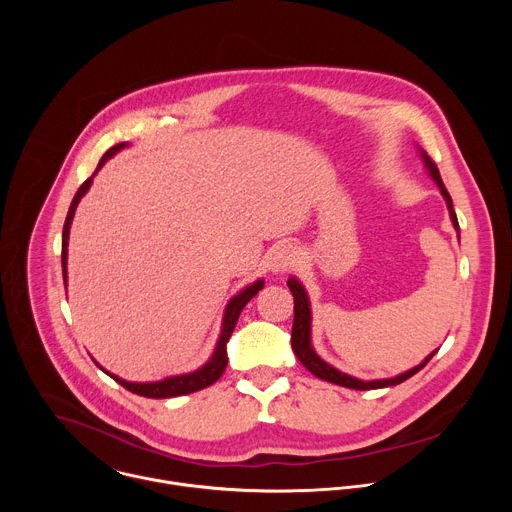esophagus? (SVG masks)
Instances as JSON below:
<instances>
[{
	"label": "esophagus",
	"instance_id": "esophagus-1",
	"mask_svg": "<svg viewBox=\"0 0 512 512\" xmlns=\"http://www.w3.org/2000/svg\"><path fill=\"white\" fill-rule=\"evenodd\" d=\"M298 259H300V255L294 245H279L269 255V267H271V271L283 273V271H289L291 267H296Z\"/></svg>",
	"mask_w": 512,
	"mask_h": 512
}]
</instances>
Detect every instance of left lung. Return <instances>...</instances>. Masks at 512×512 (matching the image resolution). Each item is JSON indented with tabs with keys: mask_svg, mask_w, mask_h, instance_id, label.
Here are the masks:
<instances>
[{
	"mask_svg": "<svg viewBox=\"0 0 512 512\" xmlns=\"http://www.w3.org/2000/svg\"><path fill=\"white\" fill-rule=\"evenodd\" d=\"M421 158L431 174V178L435 180V184L440 186L444 198H446V204H448V210H450V216H452V223H454V229L460 231V225H458V216L454 212V204H452V198H450V192L446 190L444 182H442V176H440V170H437L435 162L425 154L421 152ZM287 287L291 294H294V328H291V348H294L296 356L300 358V362L304 364V367L316 375L318 379L322 381H328V383H334V385H340V387H348V389H358V391H369V389H383V387H391V385H399L403 381H407L409 377H413L415 373H419L425 364L431 360V356L435 352H431L421 364H417L415 369L395 377V379H381V381H360V379H354V377H348L340 371H336L334 367H330L328 362H324L312 348L310 344V302H308V296H306V289L302 287V283L298 279H287Z\"/></svg>",
	"mask_w": 512,
	"mask_h": 512,
	"instance_id": "1",
	"label": "left lung"
}]
</instances>
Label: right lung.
<instances>
[{
	"label": "right lung",
	"mask_w": 512,
	"mask_h": 512,
	"mask_svg": "<svg viewBox=\"0 0 512 512\" xmlns=\"http://www.w3.org/2000/svg\"><path fill=\"white\" fill-rule=\"evenodd\" d=\"M125 148V143H117L113 145V148L101 158L97 170L113 156L117 154L119 150ZM91 182H93V176L87 178L81 188L77 190L75 198H72L70 202V208H68V214H66V221H64V229H62V277H64V285H66V247H68V231H70V223H72V216H75V210H77V204L81 202V198L85 196V192L91 188ZM263 287V281H255L253 285H249L247 289H243L239 296H235L229 306H227V312H225V320H223V332H221V338H218V344H216V350L212 354V358L204 364V367L200 371H194L190 375H180V377H172V379H166V381H160V383H127L119 377H113L121 387H125L127 391L135 393V395H141V397H150V399H168V397H180V395H188V393H194V391H200L204 387H210L212 383H216L218 379L223 377L225 369H227V342L237 326V320L243 312V308L249 304L251 298H255L259 294V289Z\"/></svg>",
	"instance_id": "obj_1"
}]
</instances>
